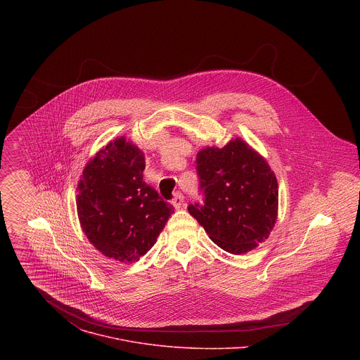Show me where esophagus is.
Returning <instances> with one entry per match:
<instances>
[{"label": "esophagus", "mask_w": 360, "mask_h": 360, "mask_svg": "<svg viewBox=\"0 0 360 360\" xmlns=\"http://www.w3.org/2000/svg\"><path fill=\"white\" fill-rule=\"evenodd\" d=\"M172 204H173V206H174L176 209H180L181 206L184 205V197H183V194L177 191V193L174 194V198H173Z\"/></svg>", "instance_id": "34e87169"}]
</instances>
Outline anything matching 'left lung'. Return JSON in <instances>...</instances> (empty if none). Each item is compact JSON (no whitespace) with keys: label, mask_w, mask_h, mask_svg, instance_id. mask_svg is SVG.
Returning <instances> with one entry per match:
<instances>
[{"label":"left lung","mask_w":360,"mask_h":360,"mask_svg":"<svg viewBox=\"0 0 360 360\" xmlns=\"http://www.w3.org/2000/svg\"><path fill=\"white\" fill-rule=\"evenodd\" d=\"M197 172L204 204H190V214L226 252L257 248L273 230L278 209L277 179L264 158L236 139L223 148L201 150Z\"/></svg>","instance_id":"8db88e82"}]
</instances>
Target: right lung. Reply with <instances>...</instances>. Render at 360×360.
<instances>
[{
  "label": "right lung",
  "mask_w": 360,
  "mask_h": 360,
  "mask_svg": "<svg viewBox=\"0 0 360 360\" xmlns=\"http://www.w3.org/2000/svg\"><path fill=\"white\" fill-rule=\"evenodd\" d=\"M140 148L119 137L86 165L77 186V214L103 255L136 262L156 243L174 207L143 180Z\"/></svg>",
  "instance_id": "add662e5"
}]
</instances>
